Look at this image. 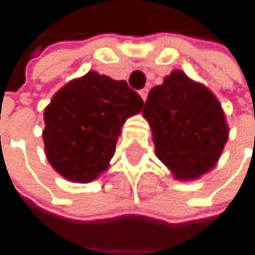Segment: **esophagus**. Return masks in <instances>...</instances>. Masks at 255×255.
<instances>
[{
    "mask_svg": "<svg viewBox=\"0 0 255 255\" xmlns=\"http://www.w3.org/2000/svg\"><path fill=\"white\" fill-rule=\"evenodd\" d=\"M139 95H140V98L145 101V99H146V95H148V89H142V90L139 92Z\"/></svg>",
    "mask_w": 255,
    "mask_h": 255,
    "instance_id": "1",
    "label": "esophagus"
}]
</instances>
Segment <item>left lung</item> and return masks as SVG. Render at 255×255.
<instances>
[{
	"mask_svg": "<svg viewBox=\"0 0 255 255\" xmlns=\"http://www.w3.org/2000/svg\"><path fill=\"white\" fill-rule=\"evenodd\" d=\"M142 113L153 130L156 156L179 179L210 171L228 140L216 96L182 72H173L151 89Z\"/></svg>",
	"mask_w": 255,
	"mask_h": 255,
	"instance_id": "obj_1",
	"label": "left lung"
}]
</instances>
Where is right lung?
<instances>
[{
	"instance_id": "1",
	"label": "right lung",
	"mask_w": 255,
	"mask_h": 255,
	"mask_svg": "<svg viewBox=\"0 0 255 255\" xmlns=\"http://www.w3.org/2000/svg\"><path fill=\"white\" fill-rule=\"evenodd\" d=\"M142 107V98L125 81L89 72L68 82L44 112L48 162L72 182L96 179L116 151L125 119Z\"/></svg>"
}]
</instances>
